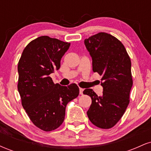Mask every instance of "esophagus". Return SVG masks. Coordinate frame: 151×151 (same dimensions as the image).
<instances>
[{"instance_id":"obj_1","label":"esophagus","mask_w":151,"mask_h":151,"mask_svg":"<svg viewBox=\"0 0 151 151\" xmlns=\"http://www.w3.org/2000/svg\"><path fill=\"white\" fill-rule=\"evenodd\" d=\"M83 91H84V89H83L82 88H79V93H80L81 95L83 94Z\"/></svg>"}]
</instances>
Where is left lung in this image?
I'll use <instances>...</instances> for the list:
<instances>
[{"label":"left lung","instance_id":"obj_1","mask_svg":"<svg viewBox=\"0 0 151 151\" xmlns=\"http://www.w3.org/2000/svg\"><path fill=\"white\" fill-rule=\"evenodd\" d=\"M92 59V70L101 76L103 93L97 96L91 89L83 91L91 98L87 116L100 129H111L125 113L133 85L131 62L125 47L111 35L106 32L84 40Z\"/></svg>","mask_w":151,"mask_h":151}]
</instances>
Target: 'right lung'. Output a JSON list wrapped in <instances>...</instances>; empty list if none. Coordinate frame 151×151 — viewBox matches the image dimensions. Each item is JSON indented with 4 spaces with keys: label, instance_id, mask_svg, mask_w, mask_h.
I'll return each mask as SVG.
<instances>
[{
    "label": "right lung",
    "instance_id": "obj_1",
    "mask_svg": "<svg viewBox=\"0 0 151 151\" xmlns=\"http://www.w3.org/2000/svg\"><path fill=\"white\" fill-rule=\"evenodd\" d=\"M70 43L41 36L25 47L18 65V89L22 105L32 123L45 131L62 125L69 102L77 98L76 84H54L50 74L60 67V61Z\"/></svg>",
    "mask_w": 151,
    "mask_h": 151
}]
</instances>
